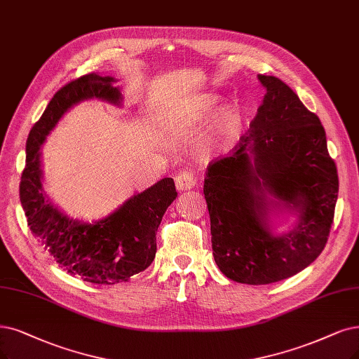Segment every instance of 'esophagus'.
I'll return each instance as SVG.
<instances>
[{
  "instance_id": "34e87169",
  "label": "esophagus",
  "mask_w": 359,
  "mask_h": 359,
  "mask_svg": "<svg viewBox=\"0 0 359 359\" xmlns=\"http://www.w3.org/2000/svg\"><path fill=\"white\" fill-rule=\"evenodd\" d=\"M195 184H196V179L192 172L183 171V172H180V175L176 176V188L179 192L191 191L192 188H195Z\"/></svg>"
}]
</instances>
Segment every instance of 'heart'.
Wrapping results in <instances>:
<instances>
[{
    "instance_id": "1",
    "label": "heart",
    "mask_w": 359,
    "mask_h": 359,
    "mask_svg": "<svg viewBox=\"0 0 359 359\" xmlns=\"http://www.w3.org/2000/svg\"><path fill=\"white\" fill-rule=\"evenodd\" d=\"M216 108H217V99L213 96H208L187 106L184 111L182 112V116L184 119H189V121H203V119L208 118L211 114H213ZM240 123H241L240 114H238L235 109H224L219 115L213 130H211L207 139L201 143L200 154L205 156L231 146L236 139Z\"/></svg>"
}]
</instances>
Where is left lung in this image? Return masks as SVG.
Returning <instances> with one entry per match:
<instances>
[{
    "instance_id": "left-lung-1",
    "label": "left lung",
    "mask_w": 359,
    "mask_h": 359,
    "mask_svg": "<svg viewBox=\"0 0 359 359\" xmlns=\"http://www.w3.org/2000/svg\"><path fill=\"white\" fill-rule=\"evenodd\" d=\"M257 79L266 93L248 135L204 180L215 262L250 285L285 280L321 255L339 194L320 118L281 79Z\"/></svg>"
}]
</instances>
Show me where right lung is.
Returning a JSON list of instances; mask_svg holds the SVG:
<instances>
[{"label":"right lung","mask_w":359,"mask_h":359,"mask_svg":"<svg viewBox=\"0 0 359 359\" xmlns=\"http://www.w3.org/2000/svg\"><path fill=\"white\" fill-rule=\"evenodd\" d=\"M118 79L84 75L62 87L26 140V165L20 180V203L32 235L59 266L87 283L112 285L128 281L155 259L156 231L168 205L176 200L175 182L158 180L133 194L108 216L97 220L74 219L53 204L44 191L41 146L63 115L86 100H103L121 108Z\"/></svg>","instance_id":"right-lung-1"}]
</instances>
